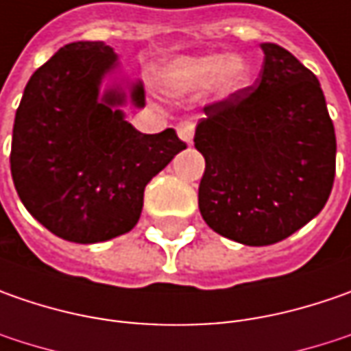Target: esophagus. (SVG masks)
<instances>
[{"instance_id": "obj_1", "label": "esophagus", "mask_w": 351, "mask_h": 351, "mask_svg": "<svg viewBox=\"0 0 351 351\" xmlns=\"http://www.w3.org/2000/svg\"><path fill=\"white\" fill-rule=\"evenodd\" d=\"M193 132H195V125H193L191 121H182V123L178 125V134H180V138H182L187 146L193 142Z\"/></svg>"}]
</instances>
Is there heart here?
Listing matches in <instances>:
<instances>
[{"label":"heart","mask_w":351,"mask_h":351,"mask_svg":"<svg viewBox=\"0 0 351 351\" xmlns=\"http://www.w3.org/2000/svg\"><path fill=\"white\" fill-rule=\"evenodd\" d=\"M252 68L242 56L209 52L197 56H182L169 62L160 74V88L166 93H189L213 86L223 95H236L248 88Z\"/></svg>","instance_id":"1"}]
</instances>
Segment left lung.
<instances>
[{
    "mask_svg": "<svg viewBox=\"0 0 351 351\" xmlns=\"http://www.w3.org/2000/svg\"><path fill=\"white\" fill-rule=\"evenodd\" d=\"M260 47L256 84L205 107L193 138L205 158L201 217L246 246L276 244L313 221L336 171V134L317 75L283 47Z\"/></svg>",
    "mask_w": 351,
    "mask_h": 351,
    "instance_id": "8db88e82",
    "label": "left lung"
}]
</instances>
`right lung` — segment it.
Here are the masks:
<instances>
[{"label": "right lung", "mask_w": 351, "mask_h": 351, "mask_svg": "<svg viewBox=\"0 0 351 351\" xmlns=\"http://www.w3.org/2000/svg\"><path fill=\"white\" fill-rule=\"evenodd\" d=\"M127 105L144 107L142 82L105 43L62 47L23 91L11 176L25 209L58 238L97 244L130 232L144 187L185 150L173 128L136 130Z\"/></svg>", "instance_id": "obj_1"}]
</instances>
